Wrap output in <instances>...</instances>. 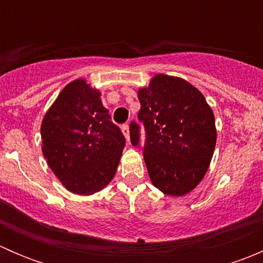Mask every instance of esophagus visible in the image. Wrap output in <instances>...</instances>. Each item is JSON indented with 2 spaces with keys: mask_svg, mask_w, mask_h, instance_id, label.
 Segmentation results:
<instances>
[{
  "mask_svg": "<svg viewBox=\"0 0 263 263\" xmlns=\"http://www.w3.org/2000/svg\"><path fill=\"white\" fill-rule=\"evenodd\" d=\"M121 129H122V132H123L124 137H126L127 142L131 141V136H129V127H128V124H123Z\"/></svg>",
  "mask_w": 263,
  "mask_h": 263,
  "instance_id": "esophagus-1",
  "label": "esophagus"
}]
</instances>
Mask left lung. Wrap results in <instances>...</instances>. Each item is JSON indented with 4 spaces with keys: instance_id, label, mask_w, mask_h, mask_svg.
I'll use <instances>...</instances> for the list:
<instances>
[{
    "instance_id": "1",
    "label": "left lung",
    "mask_w": 263,
    "mask_h": 263,
    "mask_svg": "<svg viewBox=\"0 0 263 263\" xmlns=\"http://www.w3.org/2000/svg\"><path fill=\"white\" fill-rule=\"evenodd\" d=\"M139 119L146 131L145 164L154 187L181 197L195 190L210 166L216 145L215 117L202 92L187 80L156 73L137 90ZM139 144V126H129Z\"/></svg>"
}]
</instances>
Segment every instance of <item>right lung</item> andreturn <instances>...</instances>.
Masks as SVG:
<instances>
[{
    "instance_id": "obj_1",
    "label": "right lung",
    "mask_w": 263,
    "mask_h": 263,
    "mask_svg": "<svg viewBox=\"0 0 263 263\" xmlns=\"http://www.w3.org/2000/svg\"><path fill=\"white\" fill-rule=\"evenodd\" d=\"M100 95L85 79H76L61 90L42 121V153L58 181L75 195L107 187L126 144Z\"/></svg>"
}]
</instances>
